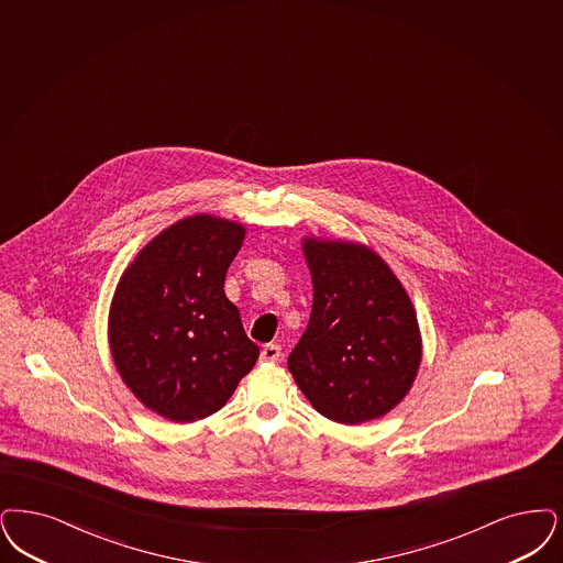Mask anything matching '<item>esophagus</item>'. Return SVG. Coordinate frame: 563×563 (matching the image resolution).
I'll use <instances>...</instances> for the list:
<instances>
[{"mask_svg": "<svg viewBox=\"0 0 563 563\" xmlns=\"http://www.w3.org/2000/svg\"><path fill=\"white\" fill-rule=\"evenodd\" d=\"M278 358H280V345H276V343L264 345V350H262V361L278 362Z\"/></svg>", "mask_w": 563, "mask_h": 563, "instance_id": "1", "label": "esophagus"}]
</instances>
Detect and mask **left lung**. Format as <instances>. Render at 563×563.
<instances>
[{"mask_svg":"<svg viewBox=\"0 0 563 563\" xmlns=\"http://www.w3.org/2000/svg\"><path fill=\"white\" fill-rule=\"evenodd\" d=\"M312 314L289 356L292 379L316 410L343 426L387 415L410 391L423 341L402 283L362 243L303 236Z\"/></svg>","mask_w":563,"mask_h":563,"instance_id":"obj_1","label":"left lung"}]
</instances>
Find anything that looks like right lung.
Listing matches in <instances>:
<instances>
[{"mask_svg": "<svg viewBox=\"0 0 563 563\" xmlns=\"http://www.w3.org/2000/svg\"><path fill=\"white\" fill-rule=\"evenodd\" d=\"M245 232L225 218L188 216L146 243L117 283L109 312L117 373L167 421L218 412L260 356L224 292Z\"/></svg>", "mask_w": 563, "mask_h": 563, "instance_id": "1", "label": "right lung"}]
</instances>
